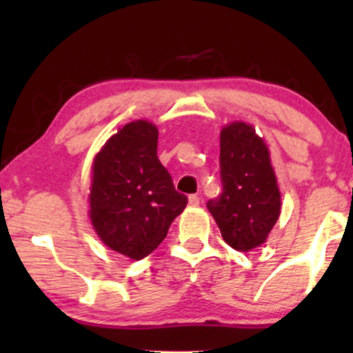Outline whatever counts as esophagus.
Instances as JSON below:
<instances>
[{
    "instance_id": "esophagus-1",
    "label": "esophagus",
    "mask_w": 353,
    "mask_h": 353,
    "mask_svg": "<svg viewBox=\"0 0 353 353\" xmlns=\"http://www.w3.org/2000/svg\"><path fill=\"white\" fill-rule=\"evenodd\" d=\"M188 202H190V205H193V207H196V205H199V202H201V198L198 194H191L190 198H188Z\"/></svg>"
}]
</instances>
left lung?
<instances>
[{
	"label": "left lung",
	"mask_w": 353,
	"mask_h": 353,
	"mask_svg": "<svg viewBox=\"0 0 353 353\" xmlns=\"http://www.w3.org/2000/svg\"><path fill=\"white\" fill-rule=\"evenodd\" d=\"M223 193L207 202L223 240L248 252L266 241L280 216V191L270 151L255 129L235 121L221 130Z\"/></svg>",
	"instance_id": "1"
}]
</instances>
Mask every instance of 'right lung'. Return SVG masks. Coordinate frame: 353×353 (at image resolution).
Segmentation results:
<instances>
[{"mask_svg": "<svg viewBox=\"0 0 353 353\" xmlns=\"http://www.w3.org/2000/svg\"><path fill=\"white\" fill-rule=\"evenodd\" d=\"M157 139V128L139 119L112 135L93 160L92 224L105 246L132 260L159 248L188 202L160 163Z\"/></svg>", "mask_w": 353, "mask_h": 353, "instance_id": "add662e5", "label": "right lung"}]
</instances>
